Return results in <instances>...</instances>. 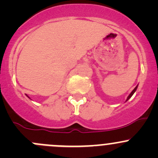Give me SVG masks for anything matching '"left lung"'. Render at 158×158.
<instances>
[{
	"mask_svg": "<svg viewBox=\"0 0 158 158\" xmlns=\"http://www.w3.org/2000/svg\"><path fill=\"white\" fill-rule=\"evenodd\" d=\"M137 88H138V85H137V86H136V87H135V88L133 89V91H132V92H131V93H130V95H128V98H127V99H126V102H127V101H128V100L129 99V98H131V96H132V95H133V94H134V93H135V91H136V90H137Z\"/></svg>",
	"mask_w": 158,
	"mask_h": 158,
	"instance_id": "obj_1",
	"label": "left lung"
}]
</instances>
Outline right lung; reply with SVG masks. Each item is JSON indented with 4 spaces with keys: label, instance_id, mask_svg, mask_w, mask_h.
I'll use <instances>...</instances> for the list:
<instances>
[{
    "label": "right lung",
    "instance_id": "1",
    "mask_svg": "<svg viewBox=\"0 0 158 158\" xmlns=\"http://www.w3.org/2000/svg\"><path fill=\"white\" fill-rule=\"evenodd\" d=\"M27 97H28V96H27ZM28 98H29V97H28Z\"/></svg>",
    "mask_w": 158,
    "mask_h": 158
}]
</instances>
